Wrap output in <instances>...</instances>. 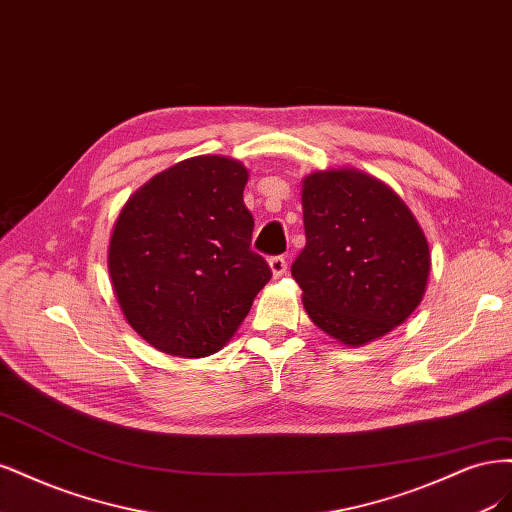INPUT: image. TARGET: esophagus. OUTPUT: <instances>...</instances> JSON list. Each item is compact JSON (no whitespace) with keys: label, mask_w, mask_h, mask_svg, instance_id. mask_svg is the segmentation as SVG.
<instances>
[{"label":"esophagus","mask_w":512,"mask_h":512,"mask_svg":"<svg viewBox=\"0 0 512 512\" xmlns=\"http://www.w3.org/2000/svg\"><path fill=\"white\" fill-rule=\"evenodd\" d=\"M270 270H272V276H274V278L285 276V272H287V259L280 257V255L272 257V259H270Z\"/></svg>","instance_id":"obj_1"}]
</instances>
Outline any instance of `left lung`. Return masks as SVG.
<instances>
[{
    "mask_svg": "<svg viewBox=\"0 0 512 512\" xmlns=\"http://www.w3.org/2000/svg\"><path fill=\"white\" fill-rule=\"evenodd\" d=\"M306 246L291 276L319 329L361 346L404 323L421 304L430 246L400 195L359 170L304 178Z\"/></svg>",
    "mask_w": 512,
    "mask_h": 512,
    "instance_id": "obj_1",
    "label": "left lung"
}]
</instances>
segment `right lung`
Here are the masks:
<instances>
[{"mask_svg": "<svg viewBox=\"0 0 512 512\" xmlns=\"http://www.w3.org/2000/svg\"><path fill=\"white\" fill-rule=\"evenodd\" d=\"M246 180L236 159H185L131 195L114 223V295L127 323L161 353H217L272 278L268 261L251 251Z\"/></svg>", "mask_w": 512, "mask_h": 512, "instance_id": "right-lung-1", "label": "right lung"}]
</instances>
